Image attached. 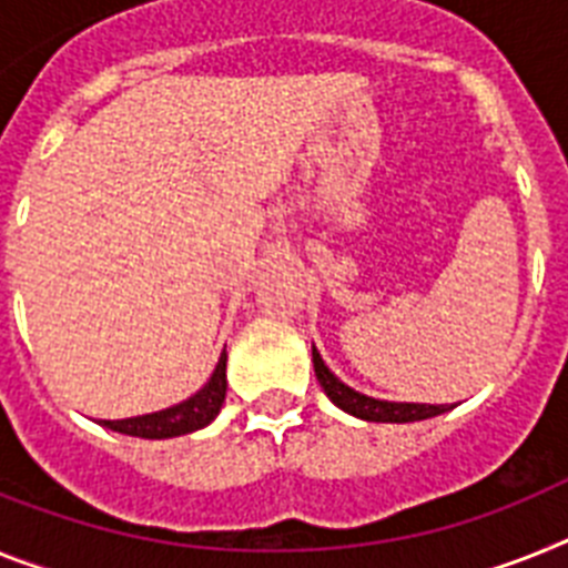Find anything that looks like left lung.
Returning a JSON list of instances; mask_svg holds the SVG:
<instances>
[{
	"instance_id": "8db88e82",
	"label": "left lung",
	"mask_w": 568,
	"mask_h": 568,
	"mask_svg": "<svg viewBox=\"0 0 568 568\" xmlns=\"http://www.w3.org/2000/svg\"><path fill=\"white\" fill-rule=\"evenodd\" d=\"M312 361L314 373L321 381L323 393L332 398L341 409L352 413L357 418H366V422H389V424H407V422H422V418H433L445 413V404H395V402H378V398H369L364 393H355L352 387H346L341 378L328 373V366L323 364L321 352L312 346Z\"/></svg>"
}]
</instances>
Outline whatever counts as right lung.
Instances as JSON below:
<instances>
[{"label":"right lung","mask_w":568,"mask_h":568,"mask_svg":"<svg viewBox=\"0 0 568 568\" xmlns=\"http://www.w3.org/2000/svg\"><path fill=\"white\" fill-rule=\"evenodd\" d=\"M227 352H222L216 364V373L211 381L204 384L193 398L175 404L170 409L152 413V416H138V418H123V422H103L109 430L126 433V436H141V438H173L184 436V433L202 430L204 424H211L222 409L227 393Z\"/></svg>","instance_id":"right-lung-1"}]
</instances>
